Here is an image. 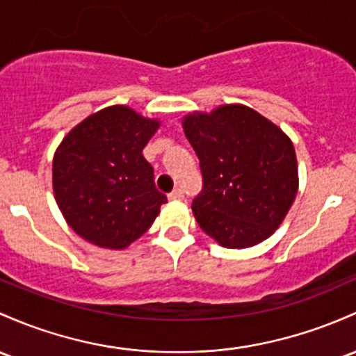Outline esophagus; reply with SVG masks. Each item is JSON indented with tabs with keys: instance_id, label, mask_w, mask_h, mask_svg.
I'll use <instances>...</instances> for the list:
<instances>
[{
	"instance_id": "1",
	"label": "esophagus",
	"mask_w": 356,
	"mask_h": 356,
	"mask_svg": "<svg viewBox=\"0 0 356 356\" xmlns=\"http://www.w3.org/2000/svg\"><path fill=\"white\" fill-rule=\"evenodd\" d=\"M169 199L170 201H182L184 199V193H182V189H174L169 194Z\"/></svg>"
}]
</instances>
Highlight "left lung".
Listing matches in <instances>:
<instances>
[{"label": "left lung", "mask_w": 356, "mask_h": 356, "mask_svg": "<svg viewBox=\"0 0 356 356\" xmlns=\"http://www.w3.org/2000/svg\"><path fill=\"white\" fill-rule=\"evenodd\" d=\"M202 170L193 213L225 248H248L282 225L299 187L292 140L245 104H221L182 118Z\"/></svg>", "instance_id": "obj_1"}]
</instances>
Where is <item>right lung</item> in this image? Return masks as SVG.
I'll return each mask as SVG.
<instances>
[{"label":"right lung","instance_id":"add662e5","mask_svg":"<svg viewBox=\"0 0 356 356\" xmlns=\"http://www.w3.org/2000/svg\"><path fill=\"white\" fill-rule=\"evenodd\" d=\"M160 128L124 104L92 113L57 147L54 197L67 225L101 248L124 250L147 232L167 202L143 148Z\"/></svg>","mask_w":356,"mask_h":356}]
</instances>
